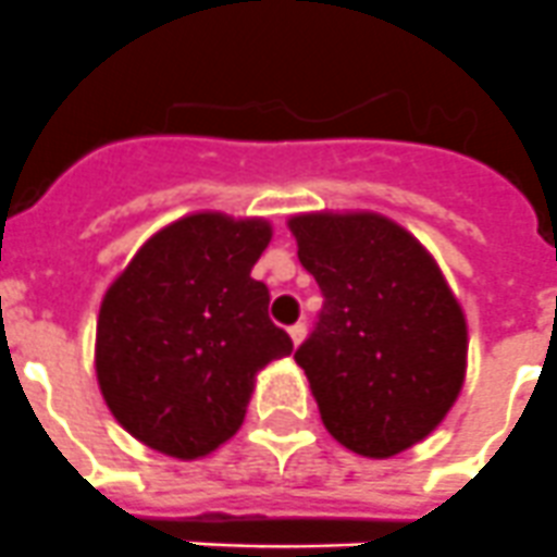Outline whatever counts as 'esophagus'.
<instances>
[{"label":"esophagus","instance_id":"obj_1","mask_svg":"<svg viewBox=\"0 0 557 557\" xmlns=\"http://www.w3.org/2000/svg\"><path fill=\"white\" fill-rule=\"evenodd\" d=\"M304 337H307V323H295V326H289V339H293L295 348L301 346Z\"/></svg>","mask_w":557,"mask_h":557}]
</instances>
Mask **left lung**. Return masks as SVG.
<instances>
[{
    "mask_svg": "<svg viewBox=\"0 0 557 557\" xmlns=\"http://www.w3.org/2000/svg\"><path fill=\"white\" fill-rule=\"evenodd\" d=\"M323 293L295 351L329 435L387 460L437 430L466 382L469 326L430 250L376 211L287 220Z\"/></svg>",
    "mask_w": 557,
    "mask_h": 557,
    "instance_id": "obj_1",
    "label": "left lung"
}]
</instances>
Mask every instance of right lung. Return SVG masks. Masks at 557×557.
<instances>
[{"instance_id":"right-lung-1","label":"right lung","mask_w":557,"mask_h":557,"mask_svg":"<svg viewBox=\"0 0 557 557\" xmlns=\"http://www.w3.org/2000/svg\"><path fill=\"white\" fill-rule=\"evenodd\" d=\"M270 236L264 218L195 211L156 231L102 295L97 385L150 449L211 455L243 426L256 373L293 351L250 278Z\"/></svg>"}]
</instances>
